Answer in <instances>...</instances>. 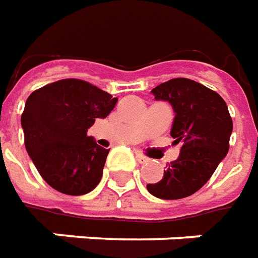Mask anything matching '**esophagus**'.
Listing matches in <instances>:
<instances>
[{"instance_id": "esophagus-1", "label": "esophagus", "mask_w": 258, "mask_h": 258, "mask_svg": "<svg viewBox=\"0 0 258 258\" xmlns=\"http://www.w3.org/2000/svg\"><path fill=\"white\" fill-rule=\"evenodd\" d=\"M136 160H138V162H140V164H144V162L149 161V158L144 157L143 154H140V153H136Z\"/></svg>"}]
</instances>
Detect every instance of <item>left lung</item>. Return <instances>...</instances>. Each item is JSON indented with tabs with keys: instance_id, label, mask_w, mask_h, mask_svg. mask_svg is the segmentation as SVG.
Here are the masks:
<instances>
[{
	"instance_id": "1",
	"label": "left lung",
	"mask_w": 258,
	"mask_h": 258,
	"mask_svg": "<svg viewBox=\"0 0 258 258\" xmlns=\"http://www.w3.org/2000/svg\"><path fill=\"white\" fill-rule=\"evenodd\" d=\"M175 111L171 136L180 144L179 157L167 165L157 183L147 184L153 196L178 200L196 193L213 176L229 150L232 118L217 91L186 78H176L151 90Z\"/></svg>"
}]
</instances>
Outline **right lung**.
<instances>
[{
    "label": "right lung",
    "mask_w": 258,
    "mask_h": 258,
    "mask_svg": "<svg viewBox=\"0 0 258 258\" xmlns=\"http://www.w3.org/2000/svg\"><path fill=\"white\" fill-rule=\"evenodd\" d=\"M116 101L80 79L58 80L29 96L21 118L25 146L52 189L80 196L100 183L109 150L87 136V129L96 118H105Z\"/></svg>",
    "instance_id": "1"
}]
</instances>
